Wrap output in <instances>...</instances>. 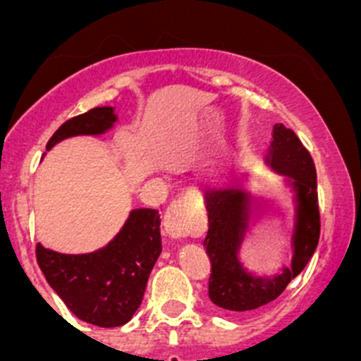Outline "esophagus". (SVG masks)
<instances>
[{"label":"esophagus","mask_w":361,"mask_h":361,"mask_svg":"<svg viewBox=\"0 0 361 361\" xmlns=\"http://www.w3.org/2000/svg\"><path fill=\"white\" fill-rule=\"evenodd\" d=\"M197 213L187 197H178L167 206L164 213V228L167 235L178 239L197 232Z\"/></svg>","instance_id":"obj_1"}]
</instances>
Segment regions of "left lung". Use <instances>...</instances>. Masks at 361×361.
I'll list each match as a JSON object with an SVG mask.
<instances>
[{"instance_id": "1", "label": "left lung", "mask_w": 361, "mask_h": 361, "mask_svg": "<svg viewBox=\"0 0 361 361\" xmlns=\"http://www.w3.org/2000/svg\"><path fill=\"white\" fill-rule=\"evenodd\" d=\"M265 162L276 173L292 180L297 202L292 265L283 267L272 278L250 274L238 257L253 209H257L253 197L238 187V180L232 187L204 188L209 224L204 239V248L211 260L209 298L214 305L228 311H251L278 298L288 283L304 271L319 241L316 167L311 154L292 129L276 123Z\"/></svg>"}]
</instances>
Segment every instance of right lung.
<instances>
[{
	"label": "right lung",
	"instance_id": "add662e5",
	"mask_svg": "<svg viewBox=\"0 0 361 361\" xmlns=\"http://www.w3.org/2000/svg\"><path fill=\"white\" fill-rule=\"evenodd\" d=\"M115 120L111 106L73 116L54 133L47 150L66 137L106 133ZM160 251V214L143 207L130 211L122 231L104 248L66 255L38 243L36 260L49 285L76 318L111 329L129 322L137 311Z\"/></svg>",
	"mask_w": 361,
	"mask_h": 361
}]
</instances>
